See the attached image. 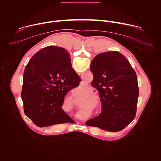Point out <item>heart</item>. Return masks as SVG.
I'll return each instance as SVG.
<instances>
[{"mask_svg":"<svg viewBox=\"0 0 161 161\" xmlns=\"http://www.w3.org/2000/svg\"><path fill=\"white\" fill-rule=\"evenodd\" d=\"M90 92H92L90 89L84 90L83 91H82L83 94H85L83 96V97L85 99H87L89 100H96V99H98L97 95H96L94 93H90Z\"/></svg>","mask_w":161,"mask_h":161,"instance_id":"1","label":"heart"}]
</instances>
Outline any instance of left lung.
I'll return each mask as SVG.
<instances>
[{"mask_svg": "<svg viewBox=\"0 0 161 161\" xmlns=\"http://www.w3.org/2000/svg\"><path fill=\"white\" fill-rule=\"evenodd\" d=\"M90 71L94 75L91 85L99 91L102 112L86 125L109 132L124 129L136 113L139 88L135 71L128 60L116 51L96 56Z\"/></svg>", "mask_w": 161, "mask_h": 161, "instance_id": "obj_1", "label": "left lung"}]
</instances>
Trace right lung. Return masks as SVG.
Instances as JSON below:
<instances>
[{"instance_id":"right-lung-1","label":"right lung","mask_w":161,"mask_h":161,"mask_svg":"<svg viewBox=\"0 0 161 161\" xmlns=\"http://www.w3.org/2000/svg\"><path fill=\"white\" fill-rule=\"evenodd\" d=\"M81 81L64 48H42L31 58L24 71L21 96L25 114L40 127L74 123L62 106L66 94Z\"/></svg>"}]
</instances>
